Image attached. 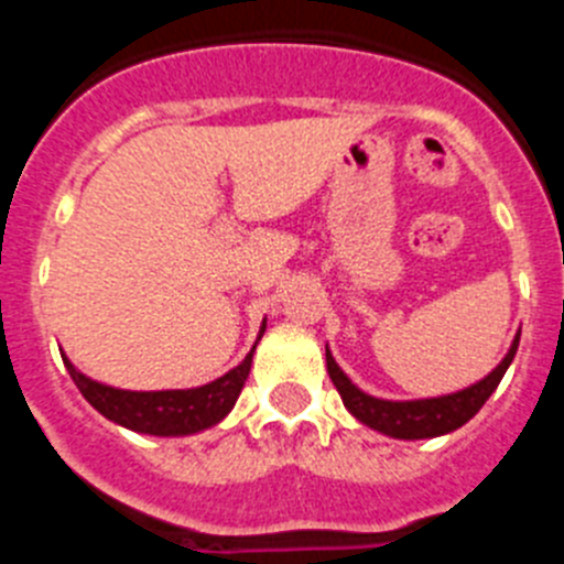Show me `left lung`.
Masks as SVG:
<instances>
[{
    "label": "left lung",
    "mask_w": 564,
    "mask_h": 564,
    "mask_svg": "<svg viewBox=\"0 0 564 564\" xmlns=\"http://www.w3.org/2000/svg\"><path fill=\"white\" fill-rule=\"evenodd\" d=\"M517 347H520V336L514 338L511 350L506 352L497 370L488 372L482 381L471 383L466 390L452 392V395L441 398H423V401H383V398H372L361 392L350 378L344 376L336 358L327 350V372L330 381L336 383L338 395H341L344 406L352 412L361 423H367L370 430L383 432L390 437H401V441H421V437H437L446 432L460 430L463 423L480 412L488 395L497 390V383L506 376L508 364L514 361Z\"/></svg>",
    "instance_id": "obj_1"
}]
</instances>
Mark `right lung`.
Wrapping results in <instances>:
<instances>
[{"instance_id": "1", "label": "right lung", "mask_w": 564, "mask_h": 564, "mask_svg": "<svg viewBox=\"0 0 564 564\" xmlns=\"http://www.w3.org/2000/svg\"><path fill=\"white\" fill-rule=\"evenodd\" d=\"M265 333V325L259 330V338ZM257 350V344H253ZM253 350L242 361L228 370L226 376L212 383L194 387V390H161V392H129L115 390L107 383H98L93 378L82 376L73 364H67L69 378L76 381L82 395L87 398L104 417L121 423L127 430L141 432V435H194L203 432L231 412L239 392L246 387V378L251 372Z\"/></svg>"}]
</instances>
